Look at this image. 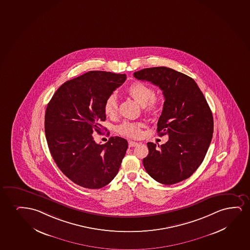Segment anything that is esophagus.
I'll list each match as a JSON object with an SVG mask.
<instances>
[{"instance_id": "34e87169", "label": "esophagus", "mask_w": 250, "mask_h": 250, "mask_svg": "<svg viewBox=\"0 0 250 250\" xmlns=\"http://www.w3.org/2000/svg\"><path fill=\"white\" fill-rule=\"evenodd\" d=\"M137 145H138V143L132 142V141H130V142H129V146H130V147H133V146H136Z\"/></svg>"}]
</instances>
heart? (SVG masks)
<instances>
[{"label": "heart", "instance_id": "b5f03b06", "mask_svg": "<svg viewBox=\"0 0 250 250\" xmlns=\"http://www.w3.org/2000/svg\"><path fill=\"white\" fill-rule=\"evenodd\" d=\"M127 93L130 95L136 103L144 107V110L147 114H156L162 109L163 102L157 98L153 88L143 82L136 81L127 88ZM104 113L110 118L116 116L118 113V101L116 96L111 94L106 98L104 105ZM143 125L140 122L124 121L117 128L118 132L122 136L128 137H138L142 134Z\"/></svg>", "mask_w": 250, "mask_h": 250}]
</instances>
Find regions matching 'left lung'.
Instances as JSON below:
<instances>
[{
  "mask_svg": "<svg viewBox=\"0 0 250 250\" xmlns=\"http://www.w3.org/2000/svg\"><path fill=\"white\" fill-rule=\"evenodd\" d=\"M134 77L149 81L163 91L165 103L158 121L159 136L167 143H147L148 155L143 159L147 174L165 185L189 178L201 165L214 131L209 106L193 79L166 67H154L134 73Z\"/></svg>",
  "mask_w": 250,
  "mask_h": 250,
  "instance_id": "1",
  "label": "left lung"
}]
</instances>
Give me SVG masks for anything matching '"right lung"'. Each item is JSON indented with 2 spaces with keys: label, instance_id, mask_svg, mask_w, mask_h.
Segmentation results:
<instances>
[{
  "label": "right lung",
  "instance_id": "add662e5",
  "mask_svg": "<svg viewBox=\"0 0 250 250\" xmlns=\"http://www.w3.org/2000/svg\"><path fill=\"white\" fill-rule=\"evenodd\" d=\"M126 75L89 71L66 81L46 107L45 133L49 150L60 170L75 184L99 189L116 176L128 147L125 139L110 137L95 142L106 120V98L120 87Z\"/></svg>",
  "mask_w": 250,
  "mask_h": 250
}]
</instances>
